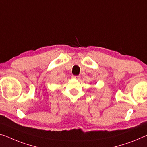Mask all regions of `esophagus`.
I'll return each mask as SVG.
<instances>
[{
	"mask_svg": "<svg viewBox=\"0 0 147 147\" xmlns=\"http://www.w3.org/2000/svg\"><path fill=\"white\" fill-rule=\"evenodd\" d=\"M73 78H75V79H76V80H79L80 76H73Z\"/></svg>",
	"mask_w": 147,
	"mask_h": 147,
	"instance_id": "esophagus-1",
	"label": "esophagus"
}]
</instances>
